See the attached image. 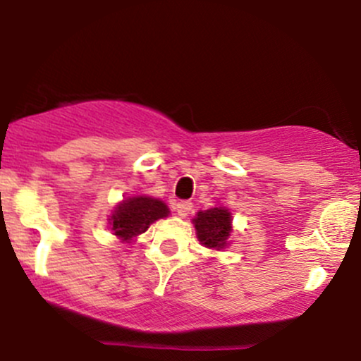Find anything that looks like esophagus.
Instances as JSON below:
<instances>
[{
    "label": "esophagus",
    "instance_id": "34e87169",
    "mask_svg": "<svg viewBox=\"0 0 361 361\" xmlns=\"http://www.w3.org/2000/svg\"><path fill=\"white\" fill-rule=\"evenodd\" d=\"M175 210L180 217H186V215L190 214V210H192V204H190V202H178L175 205Z\"/></svg>",
    "mask_w": 361,
    "mask_h": 361
}]
</instances>
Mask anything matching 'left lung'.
Masks as SVG:
<instances>
[{
    "instance_id": "left-lung-1",
    "label": "left lung",
    "mask_w": 361,
    "mask_h": 361,
    "mask_svg": "<svg viewBox=\"0 0 361 361\" xmlns=\"http://www.w3.org/2000/svg\"><path fill=\"white\" fill-rule=\"evenodd\" d=\"M192 224L202 246L215 251H222L229 246V235L233 233V214L227 207L215 205L212 209L200 210L192 219Z\"/></svg>"
}]
</instances>
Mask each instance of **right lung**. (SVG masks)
<instances>
[{
	"mask_svg": "<svg viewBox=\"0 0 361 361\" xmlns=\"http://www.w3.org/2000/svg\"><path fill=\"white\" fill-rule=\"evenodd\" d=\"M169 215L168 205L163 200L149 195H134L123 198L114 207L110 214V231L120 243L134 241L137 235L146 233L152 222Z\"/></svg>",
	"mask_w": 361,
	"mask_h": 361,
	"instance_id": "add662e5",
	"label": "right lung"
}]
</instances>
